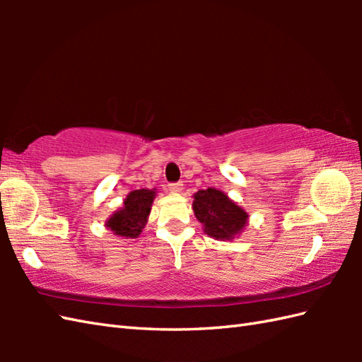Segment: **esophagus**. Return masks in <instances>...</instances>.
Segmentation results:
<instances>
[{
    "mask_svg": "<svg viewBox=\"0 0 362 362\" xmlns=\"http://www.w3.org/2000/svg\"><path fill=\"white\" fill-rule=\"evenodd\" d=\"M169 191H171V193H180V191L183 189V185L180 182H175V183H169Z\"/></svg>",
    "mask_w": 362,
    "mask_h": 362,
    "instance_id": "34e87169",
    "label": "esophagus"
}]
</instances>
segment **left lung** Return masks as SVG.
Wrapping results in <instances>:
<instances>
[{"instance_id":"1","label":"left lung","mask_w":362,"mask_h":362,"mask_svg":"<svg viewBox=\"0 0 362 362\" xmlns=\"http://www.w3.org/2000/svg\"><path fill=\"white\" fill-rule=\"evenodd\" d=\"M196 218L205 226L206 235L216 240H230L247 224V213L230 201L219 189L197 191L193 201Z\"/></svg>"}]
</instances>
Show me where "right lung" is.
<instances>
[{
    "instance_id": "1",
    "label": "right lung",
    "mask_w": 362,
    "mask_h": 362,
    "mask_svg": "<svg viewBox=\"0 0 362 362\" xmlns=\"http://www.w3.org/2000/svg\"><path fill=\"white\" fill-rule=\"evenodd\" d=\"M153 196H156V191L144 188L129 193L124 201V206L107 221V227L115 235L136 238L149 216Z\"/></svg>"
}]
</instances>
